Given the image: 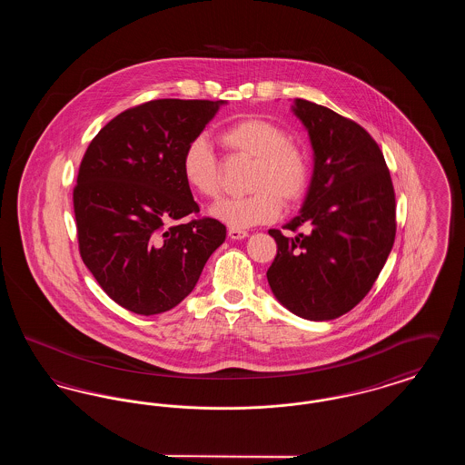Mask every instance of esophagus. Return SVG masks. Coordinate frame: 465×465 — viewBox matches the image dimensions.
I'll list each match as a JSON object with an SVG mask.
<instances>
[{
    "label": "esophagus",
    "mask_w": 465,
    "mask_h": 465,
    "mask_svg": "<svg viewBox=\"0 0 465 465\" xmlns=\"http://www.w3.org/2000/svg\"><path fill=\"white\" fill-rule=\"evenodd\" d=\"M228 237H230L232 241H242L245 237H249V233H247V232H243V230L230 228V230H228Z\"/></svg>",
    "instance_id": "34e87169"
}]
</instances>
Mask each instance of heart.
<instances>
[{
    "label": "heart",
    "mask_w": 465,
    "mask_h": 465,
    "mask_svg": "<svg viewBox=\"0 0 465 465\" xmlns=\"http://www.w3.org/2000/svg\"><path fill=\"white\" fill-rule=\"evenodd\" d=\"M220 139L230 152L254 158L247 184L252 193L243 199L216 202L209 209L214 220L235 230L273 222L281 214V200L294 203L307 192L309 156L302 146L289 141L288 133L275 122L247 116L224 127ZM181 174L200 197H218L222 165L203 135L193 137L186 144L181 156Z\"/></svg>",
    "instance_id": "heart-1"
}]
</instances>
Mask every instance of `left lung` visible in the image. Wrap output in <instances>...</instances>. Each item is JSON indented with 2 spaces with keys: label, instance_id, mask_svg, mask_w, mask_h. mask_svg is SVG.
Masks as SVG:
<instances>
[{
  "label": "left lung",
  "instance_id": "left-lung-1",
  "mask_svg": "<svg viewBox=\"0 0 465 465\" xmlns=\"http://www.w3.org/2000/svg\"><path fill=\"white\" fill-rule=\"evenodd\" d=\"M292 113L309 133L313 171L300 214L266 272L281 305L309 321H331L373 288L396 237V197L375 139L352 120L305 99Z\"/></svg>",
  "mask_w": 465,
  "mask_h": 465
}]
</instances>
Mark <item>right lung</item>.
<instances>
[{
    "instance_id": "obj_1",
    "label": "right lung",
    "mask_w": 465,
    "mask_h": 465,
    "mask_svg": "<svg viewBox=\"0 0 465 465\" xmlns=\"http://www.w3.org/2000/svg\"><path fill=\"white\" fill-rule=\"evenodd\" d=\"M224 104L150 101L114 116L87 148L73 192L80 254L124 309H174L226 239L218 220L177 223L200 211L181 156Z\"/></svg>"
}]
</instances>
